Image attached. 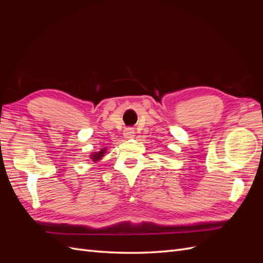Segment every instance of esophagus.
Listing matches in <instances>:
<instances>
[{
  "mask_svg": "<svg viewBox=\"0 0 263 263\" xmlns=\"http://www.w3.org/2000/svg\"><path fill=\"white\" fill-rule=\"evenodd\" d=\"M123 134H124V136H125L126 138H132V137H134L135 130H134L133 128H125Z\"/></svg>",
  "mask_w": 263,
  "mask_h": 263,
  "instance_id": "esophagus-1",
  "label": "esophagus"
}]
</instances>
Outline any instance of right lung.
<instances>
[{
  "instance_id": "obj_1",
  "label": "right lung",
  "mask_w": 263,
  "mask_h": 263,
  "mask_svg": "<svg viewBox=\"0 0 263 263\" xmlns=\"http://www.w3.org/2000/svg\"><path fill=\"white\" fill-rule=\"evenodd\" d=\"M106 154V147H104L103 149H101L100 151H98V153H92L90 156H89V158H90V161L91 162H94V163H97V162H99L101 159L104 157V155ZM90 163V162H89Z\"/></svg>"
}]
</instances>
